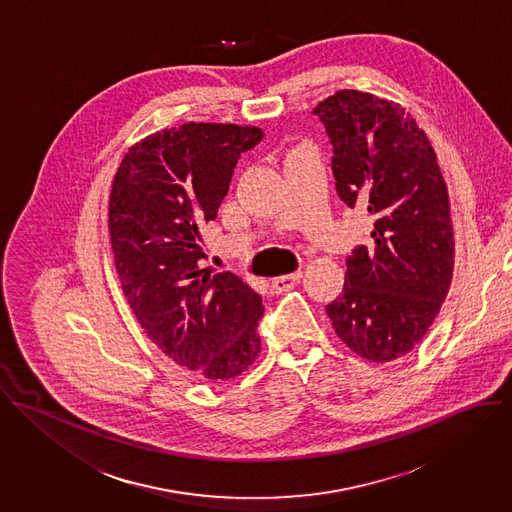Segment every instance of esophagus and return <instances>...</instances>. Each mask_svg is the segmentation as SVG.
<instances>
[{"mask_svg": "<svg viewBox=\"0 0 512 512\" xmlns=\"http://www.w3.org/2000/svg\"><path fill=\"white\" fill-rule=\"evenodd\" d=\"M303 277V271H295L291 275H283V277H277L271 281V289L273 293H283V291H289L291 287H295Z\"/></svg>", "mask_w": 512, "mask_h": 512, "instance_id": "34e87169", "label": "esophagus"}]
</instances>
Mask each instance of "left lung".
Here are the masks:
<instances>
[{
	"mask_svg": "<svg viewBox=\"0 0 512 512\" xmlns=\"http://www.w3.org/2000/svg\"><path fill=\"white\" fill-rule=\"evenodd\" d=\"M314 114L334 148L340 200L374 217L372 243L346 259L344 289L326 312L352 352L392 362L419 344L451 287L447 186L431 142L402 104L344 89Z\"/></svg>",
	"mask_w": 512,
	"mask_h": 512,
	"instance_id": "left-lung-1",
	"label": "left lung"
}]
</instances>
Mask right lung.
Returning <instances> with one entry per match:
<instances>
[{
	"instance_id": "1",
	"label": "right lung",
	"mask_w": 512,
	"mask_h": 512,
	"mask_svg": "<svg viewBox=\"0 0 512 512\" xmlns=\"http://www.w3.org/2000/svg\"><path fill=\"white\" fill-rule=\"evenodd\" d=\"M261 138V128L239 124L164 128L128 148L110 190L108 233L128 307L168 358L215 384L259 356L263 303L229 271L204 275L200 229Z\"/></svg>"
}]
</instances>
